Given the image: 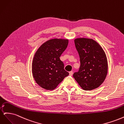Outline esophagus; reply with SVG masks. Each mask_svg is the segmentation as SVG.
<instances>
[{"label": "esophagus", "mask_w": 124, "mask_h": 124, "mask_svg": "<svg viewBox=\"0 0 124 124\" xmlns=\"http://www.w3.org/2000/svg\"><path fill=\"white\" fill-rule=\"evenodd\" d=\"M72 74H73V71H70V72H69V75H70V76H72Z\"/></svg>", "instance_id": "obj_1"}]
</instances>
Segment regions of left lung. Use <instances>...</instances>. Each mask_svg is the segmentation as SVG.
Returning a JSON list of instances; mask_svg holds the SVG:
<instances>
[{"instance_id": "1", "label": "left lung", "mask_w": 124, "mask_h": 124, "mask_svg": "<svg viewBox=\"0 0 124 124\" xmlns=\"http://www.w3.org/2000/svg\"><path fill=\"white\" fill-rule=\"evenodd\" d=\"M74 44L80 58V67L73 76L81 88L91 91L98 88L106 79L108 65L106 53L96 41L77 38Z\"/></svg>"}]
</instances>
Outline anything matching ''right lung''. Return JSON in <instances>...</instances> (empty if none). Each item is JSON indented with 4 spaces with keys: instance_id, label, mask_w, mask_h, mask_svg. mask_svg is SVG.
Segmentation results:
<instances>
[{
    "instance_id": "right-lung-1",
    "label": "right lung",
    "mask_w": 124,
    "mask_h": 124,
    "mask_svg": "<svg viewBox=\"0 0 124 124\" xmlns=\"http://www.w3.org/2000/svg\"><path fill=\"white\" fill-rule=\"evenodd\" d=\"M68 42V39H52L43 43L36 51L32 63V73L40 87L53 90L69 75L59 58Z\"/></svg>"
}]
</instances>
